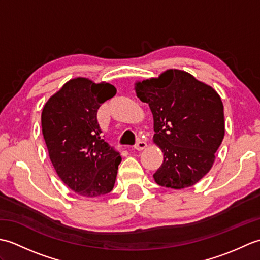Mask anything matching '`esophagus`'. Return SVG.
Listing matches in <instances>:
<instances>
[{
	"label": "esophagus",
	"instance_id": "esophagus-1",
	"mask_svg": "<svg viewBox=\"0 0 260 260\" xmlns=\"http://www.w3.org/2000/svg\"><path fill=\"white\" fill-rule=\"evenodd\" d=\"M145 147H146V143H145L144 141H139V142H137L136 144L134 145V148H135V150H137V151L144 150Z\"/></svg>",
	"mask_w": 260,
	"mask_h": 260
}]
</instances>
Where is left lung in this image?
I'll return each mask as SVG.
<instances>
[{
	"mask_svg": "<svg viewBox=\"0 0 260 260\" xmlns=\"http://www.w3.org/2000/svg\"><path fill=\"white\" fill-rule=\"evenodd\" d=\"M135 90L151 108L153 141L164 153L154 180L176 190L196 184L211 169L224 136L223 105L218 92L176 69L139 81Z\"/></svg>",
	"mask_w": 260,
	"mask_h": 260,
	"instance_id": "8db88e82",
	"label": "left lung"
}]
</instances>
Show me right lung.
I'll use <instances>...</instances> for the list:
<instances>
[{
	"mask_svg": "<svg viewBox=\"0 0 260 260\" xmlns=\"http://www.w3.org/2000/svg\"><path fill=\"white\" fill-rule=\"evenodd\" d=\"M115 93L113 85L79 77L66 82L43 107L42 134L53 168L80 196H104L114 187L121 157L101 137L97 112Z\"/></svg>",
	"mask_w": 260,
	"mask_h": 260,
	"instance_id": "1",
	"label": "right lung"
}]
</instances>
